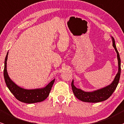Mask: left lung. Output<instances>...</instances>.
Masks as SVG:
<instances>
[{
    "instance_id": "8db88e82",
    "label": "left lung",
    "mask_w": 124,
    "mask_h": 124,
    "mask_svg": "<svg viewBox=\"0 0 124 124\" xmlns=\"http://www.w3.org/2000/svg\"><path fill=\"white\" fill-rule=\"evenodd\" d=\"M111 38H112V46L115 49L116 54H117L118 63V71L116 76H115V78H114V81L111 84L104 87V88H101V89L92 91V92H86V91H83L82 89H79V88H77V87L75 86L74 84H73V80H72V82L71 84L72 89L75 96L78 100L82 101L83 102H100L104 101L108 99L116 89L118 82H119V78H120L121 59L120 57H119V54L117 51L116 45H115V40L112 36H111Z\"/></svg>"
}]
</instances>
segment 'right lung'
Segmentation results:
<instances>
[{"mask_svg": "<svg viewBox=\"0 0 124 124\" xmlns=\"http://www.w3.org/2000/svg\"><path fill=\"white\" fill-rule=\"evenodd\" d=\"M8 52L7 53L5 60V68H4V78L5 82L15 97L20 102L26 104H33L39 102L46 99L50 93L52 87L53 86L55 79L49 83L44 88H37L33 89H26L17 86L9 77L7 71V60Z\"/></svg>", "mask_w": 124, "mask_h": 124, "instance_id": "obj_1", "label": "right lung"}]
</instances>
